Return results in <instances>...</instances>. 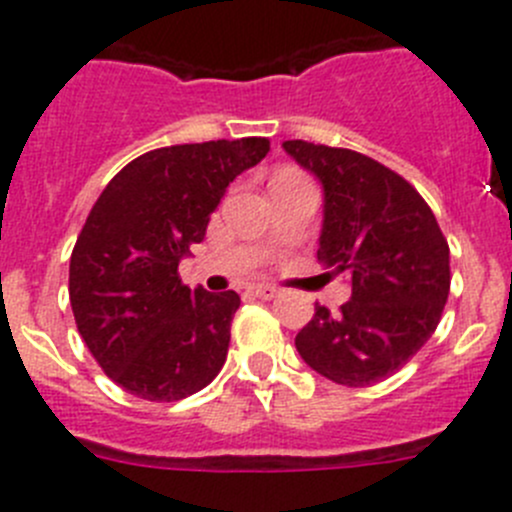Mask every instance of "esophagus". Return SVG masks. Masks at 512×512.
Returning <instances> with one entry per match:
<instances>
[{
	"label": "esophagus",
	"instance_id": "obj_1",
	"mask_svg": "<svg viewBox=\"0 0 512 512\" xmlns=\"http://www.w3.org/2000/svg\"><path fill=\"white\" fill-rule=\"evenodd\" d=\"M250 293H252V296L265 298V301H270V298L278 296V288H273V285H262V283H260V285H252Z\"/></svg>",
	"mask_w": 512,
	"mask_h": 512
}]
</instances>
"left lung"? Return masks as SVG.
Listing matches in <instances>:
<instances>
[{
	"label": "left lung",
	"mask_w": 512,
	"mask_h": 512,
	"mask_svg": "<svg viewBox=\"0 0 512 512\" xmlns=\"http://www.w3.org/2000/svg\"><path fill=\"white\" fill-rule=\"evenodd\" d=\"M324 186L319 262L352 280V298L316 306L296 349L311 370L347 388L398 372L431 339L449 298V245L421 193L347 147L283 142Z\"/></svg>",
	"instance_id": "1"
}]
</instances>
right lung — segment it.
Wrapping results in <instances>:
<instances>
[{"instance_id": "right-lung-1", "label": "right lung", "mask_w": 512, "mask_h": 512, "mask_svg": "<svg viewBox=\"0 0 512 512\" xmlns=\"http://www.w3.org/2000/svg\"><path fill=\"white\" fill-rule=\"evenodd\" d=\"M267 150V137L160 147L96 199L71 252L68 296L78 334L127 393L173 403L224 367L239 296L191 290L178 262L204 239L229 183Z\"/></svg>"}]
</instances>
